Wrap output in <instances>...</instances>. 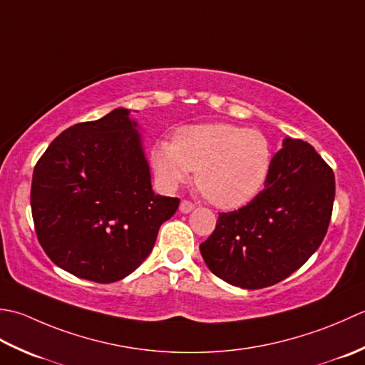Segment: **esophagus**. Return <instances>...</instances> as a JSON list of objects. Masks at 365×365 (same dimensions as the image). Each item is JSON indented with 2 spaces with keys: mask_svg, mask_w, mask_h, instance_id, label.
Here are the masks:
<instances>
[{
  "mask_svg": "<svg viewBox=\"0 0 365 365\" xmlns=\"http://www.w3.org/2000/svg\"><path fill=\"white\" fill-rule=\"evenodd\" d=\"M193 207H195V205L187 202V200H182L181 205H180V211H181L182 214H189V212L193 211Z\"/></svg>",
  "mask_w": 365,
  "mask_h": 365,
  "instance_id": "obj_1",
  "label": "esophagus"
}]
</instances>
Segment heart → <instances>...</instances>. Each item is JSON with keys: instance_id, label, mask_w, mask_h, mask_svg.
Segmentation results:
<instances>
[{"instance_id": "1", "label": "heart", "mask_w": 365, "mask_h": 365, "mask_svg": "<svg viewBox=\"0 0 365 365\" xmlns=\"http://www.w3.org/2000/svg\"><path fill=\"white\" fill-rule=\"evenodd\" d=\"M151 160L163 189H176L195 170L203 195L212 205L232 210L249 203L264 187L272 151L262 132L215 123L180 129L173 143L154 146Z\"/></svg>"}]
</instances>
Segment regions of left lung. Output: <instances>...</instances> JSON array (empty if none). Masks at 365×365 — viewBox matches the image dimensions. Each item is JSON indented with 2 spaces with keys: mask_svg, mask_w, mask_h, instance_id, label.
Here are the masks:
<instances>
[{
  "mask_svg": "<svg viewBox=\"0 0 365 365\" xmlns=\"http://www.w3.org/2000/svg\"><path fill=\"white\" fill-rule=\"evenodd\" d=\"M336 181L307 141L284 138L264 189L249 205L220 212L200 244L210 271L227 284L258 289L299 269L328 232Z\"/></svg>",
  "mask_w": 365,
  "mask_h": 365,
  "instance_id": "left-lung-1",
  "label": "left lung"
}]
</instances>
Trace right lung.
I'll return each instance as SVG.
<instances>
[{
  "label": "right lung",
  "mask_w": 365,
  "mask_h": 365,
  "mask_svg": "<svg viewBox=\"0 0 365 365\" xmlns=\"http://www.w3.org/2000/svg\"><path fill=\"white\" fill-rule=\"evenodd\" d=\"M178 206V198L153 190L129 108L66 129L34 167L31 212L43 252L61 269L98 284L135 271Z\"/></svg>",
  "instance_id": "1"
}]
</instances>
